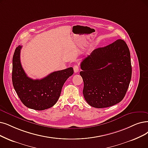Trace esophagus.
<instances>
[{
	"instance_id": "1",
	"label": "esophagus",
	"mask_w": 148,
	"mask_h": 148,
	"mask_svg": "<svg viewBox=\"0 0 148 148\" xmlns=\"http://www.w3.org/2000/svg\"><path fill=\"white\" fill-rule=\"evenodd\" d=\"M73 70H74L75 73H78L79 72V67L78 65H75V66H73Z\"/></svg>"
}]
</instances>
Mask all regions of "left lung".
Instances as JSON below:
<instances>
[{
  "label": "left lung",
  "mask_w": 148,
  "mask_h": 148,
  "mask_svg": "<svg viewBox=\"0 0 148 148\" xmlns=\"http://www.w3.org/2000/svg\"><path fill=\"white\" fill-rule=\"evenodd\" d=\"M81 69L82 92L90 106L108 108L125 97L132 76L131 55L125 40L95 49L81 62Z\"/></svg>",
  "instance_id": "1"
}]
</instances>
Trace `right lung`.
<instances>
[{"instance_id":"obj_1","label":"right lung","mask_w":148,"mask_h":148,"mask_svg":"<svg viewBox=\"0 0 148 148\" xmlns=\"http://www.w3.org/2000/svg\"><path fill=\"white\" fill-rule=\"evenodd\" d=\"M21 45L14 51L13 57L12 81L14 90L26 107L43 110L53 106L60 97L65 82L73 74V69L54 72L41 79H33L27 76L20 60Z\"/></svg>"}]
</instances>
